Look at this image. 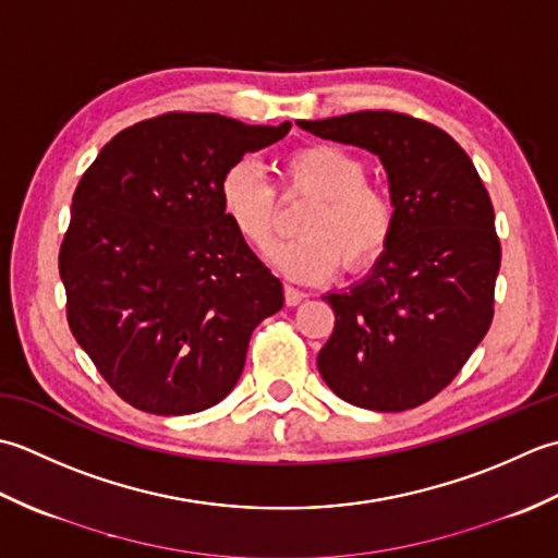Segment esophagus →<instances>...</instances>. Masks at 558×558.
I'll return each instance as SVG.
<instances>
[{"mask_svg":"<svg viewBox=\"0 0 558 558\" xmlns=\"http://www.w3.org/2000/svg\"><path fill=\"white\" fill-rule=\"evenodd\" d=\"M303 299H305L303 291L293 287H283V301H287V305H299Z\"/></svg>","mask_w":558,"mask_h":558,"instance_id":"1","label":"esophagus"}]
</instances>
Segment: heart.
I'll return each instance as SVG.
<instances>
[{
	"label": "heart",
	"mask_w": 558,
	"mask_h": 558,
	"mask_svg": "<svg viewBox=\"0 0 558 558\" xmlns=\"http://www.w3.org/2000/svg\"><path fill=\"white\" fill-rule=\"evenodd\" d=\"M359 156L339 146L313 144L295 149L279 166L283 192H308L313 204L301 214V238L269 250V259L289 279L317 283L339 267H371L388 247L395 231L390 192L371 183ZM226 219L243 241L265 250L277 231V190L250 158H238L219 180Z\"/></svg>",
	"instance_id": "heart-1"
}]
</instances>
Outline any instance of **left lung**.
Here are the masks:
<instances>
[{
	"instance_id": "left-lung-1",
	"label": "left lung",
	"mask_w": 558,
	"mask_h": 558,
	"mask_svg": "<svg viewBox=\"0 0 558 558\" xmlns=\"http://www.w3.org/2000/svg\"><path fill=\"white\" fill-rule=\"evenodd\" d=\"M299 128L378 154L397 211L371 275L325 295L335 329L317 354L323 380L373 412L434 400L494 320L501 241L492 197L448 132L404 112L361 110Z\"/></svg>"
}]
</instances>
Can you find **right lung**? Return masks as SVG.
Listing matches in <instances>:
<instances>
[{
  "label": "right lung",
  "instance_id": "right-lung-1",
  "mask_svg": "<svg viewBox=\"0 0 558 558\" xmlns=\"http://www.w3.org/2000/svg\"><path fill=\"white\" fill-rule=\"evenodd\" d=\"M289 130L166 112L112 136L78 180L60 247L66 323L128 404L195 414L241 378L283 291L226 219L219 180Z\"/></svg>",
  "mask_w": 558,
  "mask_h": 558
}]
</instances>
